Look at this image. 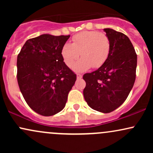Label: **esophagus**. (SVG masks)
Instances as JSON below:
<instances>
[{
	"label": "esophagus",
	"mask_w": 153,
	"mask_h": 153,
	"mask_svg": "<svg viewBox=\"0 0 153 153\" xmlns=\"http://www.w3.org/2000/svg\"><path fill=\"white\" fill-rule=\"evenodd\" d=\"M82 78V75L81 74H77V79H81Z\"/></svg>",
	"instance_id": "34e87169"
}]
</instances>
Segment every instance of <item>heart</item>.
Returning a JSON list of instances; mask_svg holds the SVG:
<instances>
[{
  "mask_svg": "<svg viewBox=\"0 0 153 153\" xmlns=\"http://www.w3.org/2000/svg\"><path fill=\"white\" fill-rule=\"evenodd\" d=\"M110 40L104 33L96 31H82L72 39V44L63 45L61 54L63 61L72 68L79 54L82 58L73 66L77 72H82L102 66L108 59L110 52Z\"/></svg>",
  "mask_w": 153,
  "mask_h": 153,
  "instance_id": "obj_1",
  "label": "heart"
}]
</instances>
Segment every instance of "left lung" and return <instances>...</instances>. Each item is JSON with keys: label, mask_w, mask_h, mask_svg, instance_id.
Returning <instances> with one entry per match:
<instances>
[{"label": "left lung", "mask_w": 153, "mask_h": 153, "mask_svg": "<svg viewBox=\"0 0 153 153\" xmlns=\"http://www.w3.org/2000/svg\"><path fill=\"white\" fill-rule=\"evenodd\" d=\"M103 30L110 40L109 55L99 69L83 75V96L91 108L110 113L125 101L134 85L137 57L128 36L112 29Z\"/></svg>", "instance_id": "left-lung-1"}]
</instances>
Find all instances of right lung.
I'll return each instance as SVG.
<instances>
[{
	"mask_svg": "<svg viewBox=\"0 0 153 153\" xmlns=\"http://www.w3.org/2000/svg\"><path fill=\"white\" fill-rule=\"evenodd\" d=\"M70 36L42 34L29 39L18 54L19 88L29 107L40 115L49 117L62 111L76 80L61 54Z\"/></svg>",
	"mask_w": 153,
	"mask_h": 153,
	"instance_id": "1",
	"label": "right lung"
}]
</instances>
